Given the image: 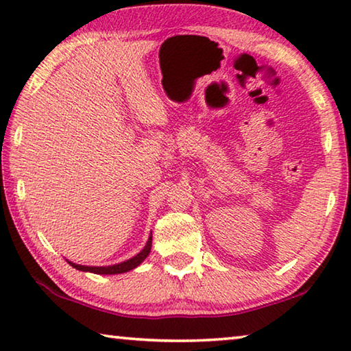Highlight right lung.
<instances>
[{"label": "right lung", "mask_w": 351, "mask_h": 351, "mask_svg": "<svg viewBox=\"0 0 351 351\" xmlns=\"http://www.w3.org/2000/svg\"><path fill=\"white\" fill-rule=\"evenodd\" d=\"M151 247H152V233L149 234L146 245L143 247V249L138 252L135 256H132V258H129V260H125L123 263L112 264V266H82V264H76L73 261H68V263H70V266H73L74 269H77V271H82V272H91V274H99V275L124 274V272H129V271H132V269L140 266V264L149 256V254H151Z\"/></svg>", "instance_id": "obj_1"}]
</instances>
